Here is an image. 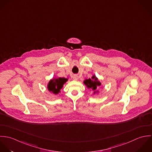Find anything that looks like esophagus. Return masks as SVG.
Listing matches in <instances>:
<instances>
[{
    "label": "esophagus",
    "mask_w": 152,
    "mask_h": 152,
    "mask_svg": "<svg viewBox=\"0 0 152 152\" xmlns=\"http://www.w3.org/2000/svg\"><path fill=\"white\" fill-rule=\"evenodd\" d=\"M73 79L75 80H78V79H79L78 76H77V75H74V76H73Z\"/></svg>",
    "instance_id": "1"
}]
</instances>
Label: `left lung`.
Segmentation results:
<instances>
[{"label":"left lung","mask_w":152,"mask_h":152,"mask_svg":"<svg viewBox=\"0 0 152 152\" xmlns=\"http://www.w3.org/2000/svg\"><path fill=\"white\" fill-rule=\"evenodd\" d=\"M84 85L87 87L88 89H91L93 91V94H97L99 93V91L97 90V88L101 86L102 83L98 79V78L94 75L92 76L91 78H89L88 79H85L83 81Z\"/></svg>","instance_id":"left-lung-1"}]
</instances>
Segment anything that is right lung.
<instances>
[{
    "label": "right lung",
    "instance_id": "right-lung-1",
    "mask_svg": "<svg viewBox=\"0 0 152 152\" xmlns=\"http://www.w3.org/2000/svg\"><path fill=\"white\" fill-rule=\"evenodd\" d=\"M68 80L67 78L64 77H53L50 79L48 83V90L51 93L56 95L61 92V89L63 88V85Z\"/></svg>",
    "mask_w": 152,
    "mask_h": 152
}]
</instances>
